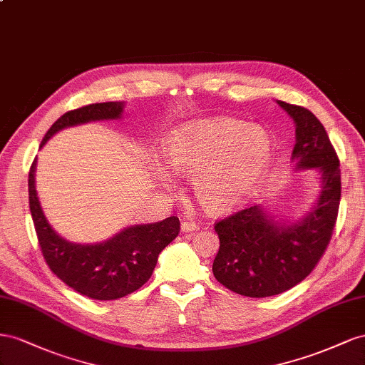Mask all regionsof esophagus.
<instances>
[{"mask_svg":"<svg viewBox=\"0 0 365 365\" xmlns=\"http://www.w3.org/2000/svg\"><path fill=\"white\" fill-rule=\"evenodd\" d=\"M197 229H199V226H197L194 222L186 220V222L182 223V231L183 232H194V231H197Z\"/></svg>","mask_w":365,"mask_h":365,"instance_id":"obj_1","label":"esophagus"}]
</instances>
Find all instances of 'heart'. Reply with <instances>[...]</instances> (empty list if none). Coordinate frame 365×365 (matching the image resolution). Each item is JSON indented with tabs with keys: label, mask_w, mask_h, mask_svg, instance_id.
Wrapping results in <instances>:
<instances>
[{
	"label": "heart",
	"mask_w": 365,
	"mask_h": 365,
	"mask_svg": "<svg viewBox=\"0 0 365 365\" xmlns=\"http://www.w3.org/2000/svg\"><path fill=\"white\" fill-rule=\"evenodd\" d=\"M168 168L192 177L197 202L210 214H226L251 199L274 159L267 133L237 119L192 120L165 140Z\"/></svg>",
	"instance_id": "heart-1"
}]
</instances>
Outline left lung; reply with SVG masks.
Returning a JSON list of instances; mask_svg holds the SVG:
<instances>
[{
    "label": "left lung",
    "mask_w": 365,
    "mask_h": 365,
    "mask_svg": "<svg viewBox=\"0 0 365 365\" xmlns=\"http://www.w3.org/2000/svg\"><path fill=\"white\" fill-rule=\"evenodd\" d=\"M295 120L294 159L298 168L321 173L319 199L303 220L274 223L259 206L245 207L215 222L220 247L214 277L226 289L251 298L283 294L317 267L330 243L341 200V170L326 128L304 107L278 101Z\"/></svg>",
    "instance_id": "obj_1"
}]
</instances>
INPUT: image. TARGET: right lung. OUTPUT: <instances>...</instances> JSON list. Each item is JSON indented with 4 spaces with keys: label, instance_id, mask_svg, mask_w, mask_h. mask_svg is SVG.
<instances>
[{
    "label": "right lung",
    "instance_id": "obj_1",
    "mask_svg": "<svg viewBox=\"0 0 365 365\" xmlns=\"http://www.w3.org/2000/svg\"><path fill=\"white\" fill-rule=\"evenodd\" d=\"M120 113V102L90 103L67 111L51 125L41 147L62 128L90 120L118 119ZM35 166L36 160L29 171V205L41 252L51 272L81 295L101 301L127 297L147 283L159 254L179 235V218L173 215L158 223L127 227L106 243H70L51 229L41 210Z\"/></svg>",
    "mask_w": 365,
    "mask_h": 365
}]
</instances>
